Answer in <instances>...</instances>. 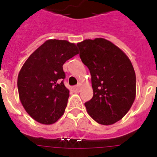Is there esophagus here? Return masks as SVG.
Wrapping results in <instances>:
<instances>
[{"label": "esophagus", "mask_w": 157, "mask_h": 157, "mask_svg": "<svg viewBox=\"0 0 157 157\" xmlns=\"http://www.w3.org/2000/svg\"><path fill=\"white\" fill-rule=\"evenodd\" d=\"M80 86H80L79 84L77 86H73V90H74L75 91H79Z\"/></svg>", "instance_id": "esophagus-1"}]
</instances>
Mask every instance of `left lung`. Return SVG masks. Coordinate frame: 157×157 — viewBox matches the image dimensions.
I'll return each mask as SVG.
<instances>
[{
	"mask_svg": "<svg viewBox=\"0 0 157 157\" xmlns=\"http://www.w3.org/2000/svg\"><path fill=\"white\" fill-rule=\"evenodd\" d=\"M81 60L90 70L94 96L85 103L97 123L111 125L132 106L136 95L133 65L123 51L104 38L78 43Z\"/></svg>",
	"mask_w": 157,
	"mask_h": 157,
	"instance_id": "1",
	"label": "left lung"
}]
</instances>
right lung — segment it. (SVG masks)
<instances>
[{
    "label": "right lung",
    "instance_id": "obj_1",
    "mask_svg": "<svg viewBox=\"0 0 157 157\" xmlns=\"http://www.w3.org/2000/svg\"><path fill=\"white\" fill-rule=\"evenodd\" d=\"M78 54L76 45L65 40L45 41L29 56L18 75L19 99L25 110L42 124L56 123L64 112L69 90L63 65Z\"/></svg>",
    "mask_w": 157,
    "mask_h": 157
}]
</instances>
